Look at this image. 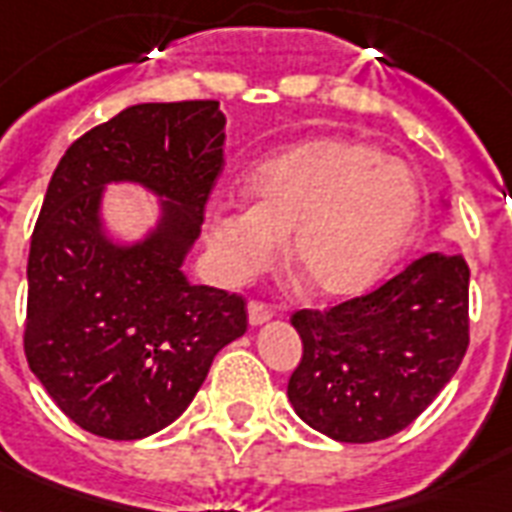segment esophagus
Segmentation results:
<instances>
[{"label": "esophagus", "instance_id": "1", "mask_svg": "<svg viewBox=\"0 0 512 512\" xmlns=\"http://www.w3.org/2000/svg\"><path fill=\"white\" fill-rule=\"evenodd\" d=\"M249 311V324L252 327H260V324H265V321L273 319V308L268 303H263V300H252V303L247 305Z\"/></svg>", "mask_w": 512, "mask_h": 512}]
</instances>
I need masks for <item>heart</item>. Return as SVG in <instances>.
I'll use <instances>...</instances> for the list:
<instances>
[{
  "mask_svg": "<svg viewBox=\"0 0 512 512\" xmlns=\"http://www.w3.org/2000/svg\"><path fill=\"white\" fill-rule=\"evenodd\" d=\"M252 207L209 215L207 236L225 279L276 260L281 241L297 276L319 295L364 292L396 263L422 209L420 180L364 140L319 138L265 162L249 180Z\"/></svg>",
  "mask_w": 512,
  "mask_h": 512,
  "instance_id": "b5f03b06",
  "label": "heart"
}]
</instances>
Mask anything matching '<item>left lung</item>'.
Segmentation results:
<instances>
[{"instance_id": "8db88e82", "label": "left lung", "mask_w": 512, "mask_h": 512, "mask_svg": "<svg viewBox=\"0 0 512 512\" xmlns=\"http://www.w3.org/2000/svg\"><path fill=\"white\" fill-rule=\"evenodd\" d=\"M468 284L462 255L430 252L366 295L292 313L303 340L287 385L297 417L342 444L412 425L468 350Z\"/></svg>"}]
</instances>
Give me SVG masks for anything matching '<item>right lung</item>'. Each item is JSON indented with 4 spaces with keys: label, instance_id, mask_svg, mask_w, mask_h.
<instances>
[{
    "label": "right lung",
    "instance_id": "add662e5",
    "mask_svg": "<svg viewBox=\"0 0 512 512\" xmlns=\"http://www.w3.org/2000/svg\"><path fill=\"white\" fill-rule=\"evenodd\" d=\"M223 143L217 100L140 103L84 132L52 172L28 252L23 348L60 412L87 433L135 441L167 428L212 358L247 332L244 297L183 273ZM108 182H138L163 199L146 240L107 239Z\"/></svg>",
    "mask_w": 512,
    "mask_h": 512
}]
</instances>
